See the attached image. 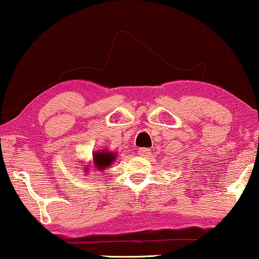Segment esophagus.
I'll return each mask as SVG.
<instances>
[{
    "label": "esophagus",
    "instance_id": "esophagus-1",
    "mask_svg": "<svg viewBox=\"0 0 259 259\" xmlns=\"http://www.w3.org/2000/svg\"><path fill=\"white\" fill-rule=\"evenodd\" d=\"M152 150L148 148H139L137 149V153H139L140 156H148Z\"/></svg>",
    "mask_w": 259,
    "mask_h": 259
}]
</instances>
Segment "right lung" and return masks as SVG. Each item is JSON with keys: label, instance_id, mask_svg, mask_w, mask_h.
I'll list each match as a JSON object with an SVG mask.
<instances>
[{"label": "right lung", "instance_id": "right-lung-1", "mask_svg": "<svg viewBox=\"0 0 259 259\" xmlns=\"http://www.w3.org/2000/svg\"><path fill=\"white\" fill-rule=\"evenodd\" d=\"M116 153L111 152H96L93 155L94 165L97 169H105L111 166V163L116 159Z\"/></svg>", "mask_w": 259, "mask_h": 259}]
</instances>
